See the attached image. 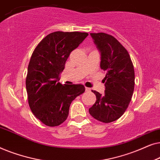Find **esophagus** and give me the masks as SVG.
Instances as JSON below:
<instances>
[{
	"label": "esophagus",
	"mask_w": 160,
	"mask_h": 160,
	"mask_svg": "<svg viewBox=\"0 0 160 160\" xmlns=\"http://www.w3.org/2000/svg\"><path fill=\"white\" fill-rule=\"evenodd\" d=\"M85 90H86V92H90L91 89L88 88V87H85Z\"/></svg>",
	"instance_id": "esophagus-1"
}]
</instances>
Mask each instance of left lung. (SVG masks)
<instances>
[{"label":"left lung","mask_w":160,"mask_h":160,"mask_svg":"<svg viewBox=\"0 0 160 160\" xmlns=\"http://www.w3.org/2000/svg\"><path fill=\"white\" fill-rule=\"evenodd\" d=\"M90 35L101 53L100 68L106 73V90L104 95L92 90L96 95V102L89 112L98 121L110 123L124 114L132 99L134 67L128 50L117 38L104 32Z\"/></svg>","instance_id":"1"}]
</instances>
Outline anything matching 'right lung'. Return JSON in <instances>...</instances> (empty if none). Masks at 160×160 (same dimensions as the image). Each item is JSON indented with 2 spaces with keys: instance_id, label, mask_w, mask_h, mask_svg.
<instances>
[{
  "instance_id": "right-lung-1",
  "label": "right lung",
  "mask_w": 160,
  "mask_h": 160,
  "mask_svg": "<svg viewBox=\"0 0 160 160\" xmlns=\"http://www.w3.org/2000/svg\"><path fill=\"white\" fill-rule=\"evenodd\" d=\"M87 36L81 32H52L32 52L25 81L28 104L35 117L47 126L62 124L71 102L84 92V85H62L58 81L71 52Z\"/></svg>"
}]
</instances>
